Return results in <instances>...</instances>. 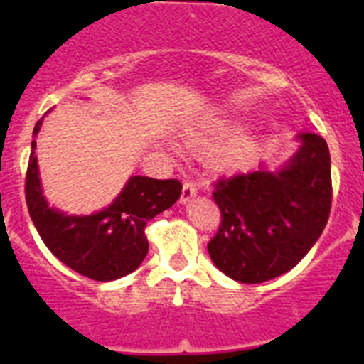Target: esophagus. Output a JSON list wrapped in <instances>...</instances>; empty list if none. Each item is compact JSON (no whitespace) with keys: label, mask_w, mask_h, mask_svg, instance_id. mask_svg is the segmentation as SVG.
<instances>
[{"label":"esophagus","mask_w":364,"mask_h":364,"mask_svg":"<svg viewBox=\"0 0 364 364\" xmlns=\"http://www.w3.org/2000/svg\"><path fill=\"white\" fill-rule=\"evenodd\" d=\"M195 195H197V184H195L193 180H186L184 184H182V197H180V202L186 204V202L191 200Z\"/></svg>","instance_id":"34e87169"}]
</instances>
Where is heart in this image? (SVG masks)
<instances>
[{
    "mask_svg": "<svg viewBox=\"0 0 364 364\" xmlns=\"http://www.w3.org/2000/svg\"><path fill=\"white\" fill-rule=\"evenodd\" d=\"M231 131L233 129H231L230 125L224 124L208 125V127L200 131H189L188 144L193 149L208 151L213 146H217L218 142H222V140H226L231 134ZM253 149H255V138L240 136L233 140V142L215 149L211 153L210 160L217 169H235V167L242 166L252 156Z\"/></svg>",
    "mask_w": 364,
    "mask_h": 364,
    "instance_id": "b5f03b06",
    "label": "heart"
}]
</instances>
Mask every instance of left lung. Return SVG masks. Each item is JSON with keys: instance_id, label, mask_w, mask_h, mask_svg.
Returning a JSON list of instances; mask_svg holds the SVG:
<instances>
[{"instance_id": "obj_1", "label": "left lung", "mask_w": 364, "mask_h": 364, "mask_svg": "<svg viewBox=\"0 0 364 364\" xmlns=\"http://www.w3.org/2000/svg\"><path fill=\"white\" fill-rule=\"evenodd\" d=\"M301 147L282 169L260 166L215 182L220 226L208 242L224 275L257 284L290 272L323 233L332 208L326 140L299 134Z\"/></svg>"}]
</instances>
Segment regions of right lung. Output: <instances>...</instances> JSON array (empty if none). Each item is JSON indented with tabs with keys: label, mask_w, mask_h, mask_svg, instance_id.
I'll return each instance as SVG.
<instances>
[{
	"label": "right lung",
	"mask_w": 364,
	"mask_h": 364,
	"mask_svg": "<svg viewBox=\"0 0 364 364\" xmlns=\"http://www.w3.org/2000/svg\"><path fill=\"white\" fill-rule=\"evenodd\" d=\"M40 127L41 120H38L34 136ZM34 149L36 140H32L31 146L25 200L45 246L63 264L92 281H114L134 272L149 250L144 233L147 222L178 200L182 191L180 180L131 176L105 210L85 217L65 215L45 200Z\"/></svg>",
	"instance_id": "obj_1"
}]
</instances>
